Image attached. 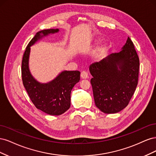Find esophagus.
<instances>
[{"instance_id": "34e87169", "label": "esophagus", "mask_w": 156, "mask_h": 156, "mask_svg": "<svg viewBox=\"0 0 156 156\" xmlns=\"http://www.w3.org/2000/svg\"><path fill=\"white\" fill-rule=\"evenodd\" d=\"M81 77L83 79H87L88 78V73L86 72H84V71H83V72H82L81 73Z\"/></svg>"}]
</instances>
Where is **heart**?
Segmentation results:
<instances>
[{
    "label": "heart",
    "mask_w": 156,
    "mask_h": 156,
    "mask_svg": "<svg viewBox=\"0 0 156 156\" xmlns=\"http://www.w3.org/2000/svg\"><path fill=\"white\" fill-rule=\"evenodd\" d=\"M98 43L96 41L95 44ZM108 51V45L107 44H103L94 51L93 54V58L96 62H100L105 58Z\"/></svg>",
    "instance_id": "obj_1"
}]
</instances>
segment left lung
I'll use <instances>...</instances> for the list:
<instances>
[{"label":"left lung","instance_id":"8db88e82","mask_svg":"<svg viewBox=\"0 0 156 156\" xmlns=\"http://www.w3.org/2000/svg\"><path fill=\"white\" fill-rule=\"evenodd\" d=\"M139 58L128 37L119 53L111 54L90 66L96 106L106 114L127 107L138 84Z\"/></svg>","mask_w":156,"mask_h":156}]
</instances>
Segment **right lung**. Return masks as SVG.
Wrapping results in <instances>:
<instances>
[{
	"label": "right lung",
	"instance_id": "add662e5",
	"mask_svg": "<svg viewBox=\"0 0 156 156\" xmlns=\"http://www.w3.org/2000/svg\"><path fill=\"white\" fill-rule=\"evenodd\" d=\"M47 29L37 32L28 44L23 55L21 66L22 80L31 101L37 108L48 115L58 116L69 109L71 92L80 80L79 71L64 70L52 81L42 83L33 77L29 68L30 47L44 37L59 32Z\"/></svg>",
	"mask_w": 156,
	"mask_h": 156
}]
</instances>
